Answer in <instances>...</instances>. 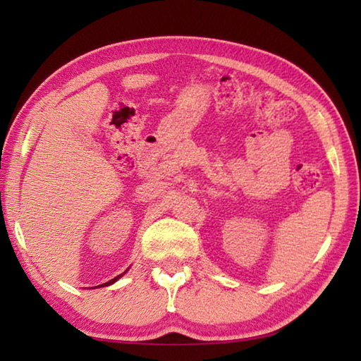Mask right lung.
<instances>
[{
    "label": "right lung",
    "instance_id": "obj_1",
    "mask_svg": "<svg viewBox=\"0 0 361 361\" xmlns=\"http://www.w3.org/2000/svg\"><path fill=\"white\" fill-rule=\"evenodd\" d=\"M126 271H127V270H126ZM126 271H124V273H126ZM124 273H122V274H124ZM122 274L116 276V278H113V279H111V281H109V282H105V283H102V286H110V283H113V282H116V281H118V279L121 278V276H122ZM99 287H101V286H99Z\"/></svg>",
    "mask_w": 361,
    "mask_h": 361
}]
</instances>
